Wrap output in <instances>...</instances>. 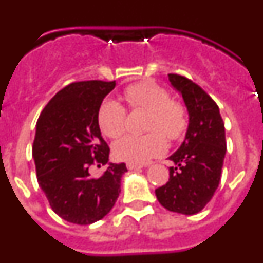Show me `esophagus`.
I'll use <instances>...</instances> for the list:
<instances>
[{
    "label": "esophagus",
    "instance_id": "1",
    "mask_svg": "<svg viewBox=\"0 0 263 263\" xmlns=\"http://www.w3.org/2000/svg\"><path fill=\"white\" fill-rule=\"evenodd\" d=\"M127 168L129 170H138V168H142L143 164H137V163H127L126 164Z\"/></svg>",
    "mask_w": 263,
    "mask_h": 263
}]
</instances>
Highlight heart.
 <instances>
[{
    "label": "heart",
    "instance_id": "1",
    "mask_svg": "<svg viewBox=\"0 0 263 263\" xmlns=\"http://www.w3.org/2000/svg\"><path fill=\"white\" fill-rule=\"evenodd\" d=\"M124 99L134 110L150 113L142 136L127 134L113 145V154L127 163H145L166 152V139L179 141L190 126L184 103L171 99L164 87L152 80L132 84L124 90ZM126 109L117 100L105 99L97 110V124L104 136L117 138L125 130Z\"/></svg>",
    "mask_w": 263,
    "mask_h": 263
}]
</instances>
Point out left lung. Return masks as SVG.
Wrapping results in <instances>:
<instances>
[{
    "label": "left lung",
    "mask_w": 263,
    "mask_h": 263,
    "mask_svg": "<svg viewBox=\"0 0 263 263\" xmlns=\"http://www.w3.org/2000/svg\"><path fill=\"white\" fill-rule=\"evenodd\" d=\"M168 80L182 93L190 126L182 146L168 158L175 163L168 182L155 195L166 210L195 215L210 203L220 183L227 153L224 121L217 104L196 83L176 73H168Z\"/></svg>",
    "instance_id": "left-lung-1"
}]
</instances>
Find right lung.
I'll return each instance as SVG.
<instances>
[{"mask_svg":"<svg viewBox=\"0 0 263 263\" xmlns=\"http://www.w3.org/2000/svg\"><path fill=\"white\" fill-rule=\"evenodd\" d=\"M115 87L116 81L71 83L48 101L36 122L32 143L36 179L53 212L72 224L89 225L108 215L127 171L125 163H109L99 178L88 171L109 160L97 110Z\"/></svg>","mask_w":263,"mask_h":263,"instance_id":"1","label":"right lung"}]
</instances>
